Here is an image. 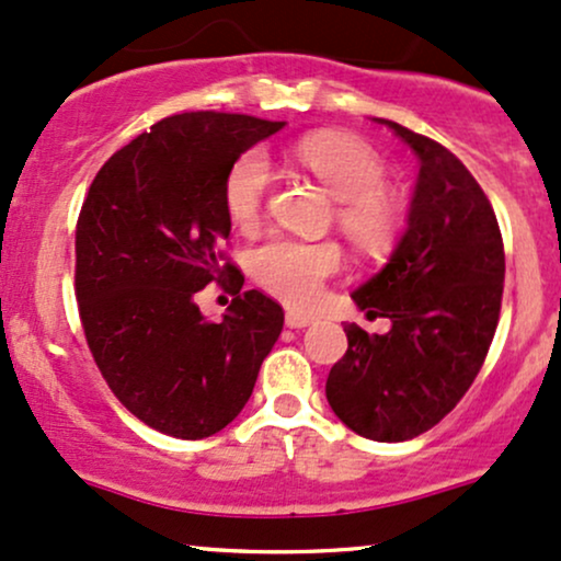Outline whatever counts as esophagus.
<instances>
[{
  "label": "esophagus",
  "mask_w": 561,
  "mask_h": 561,
  "mask_svg": "<svg viewBox=\"0 0 561 561\" xmlns=\"http://www.w3.org/2000/svg\"><path fill=\"white\" fill-rule=\"evenodd\" d=\"M285 323H287L289 329H306V327H310V323H313V319H310V316L295 313V310H287Z\"/></svg>",
  "instance_id": "1"
}]
</instances>
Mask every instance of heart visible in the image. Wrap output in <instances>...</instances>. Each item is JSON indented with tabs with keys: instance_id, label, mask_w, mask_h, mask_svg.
I'll return each instance as SVG.
<instances>
[{
	"instance_id": "1",
	"label": "heart",
	"mask_w": 561,
	"mask_h": 561,
	"mask_svg": "<svg viewBox=\"0 0 561 561\" xmlns=\"http://www.w3.org/2000/svg\"><path fill=\"white\" fill-rule=\"evenodd\" d=\"M295 159L313 172L327 191L340 201L336 221L355 248L383 253L394 245L402 229V208L383 191L387 170L368 144L342 133H313L298 140ZM272 185V167L261 151H248L229 167L225 180V206L234 225L259 221L263 201ZM342 268L336 242L272 238L251 255L253 279L293 308H308L319 300L323 282Z\"/></svg>"
}]
</instances>
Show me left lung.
<instances>
[{
  "instance_id": "obj_1",
  "label": "left lung",
  "mask_w": 561,
  "mask_h": 561,
  "mask_svg": "<svg viewBox=\"0 0 561 561\" xmlns=\"http://www.w3.org/2000/svg\"><path fill=\"white\" fill-rule=\"evenodd\" d=\"M421 161L408 227L379 274L353 293L387 334L347 323V353L327 379L334 415L374 442L434 428L476 381L504 289L496 214L473 174L442 144L379 119Z\"/></svg>"
}]
</instances>
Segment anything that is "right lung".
<instances>
[{
	"mask_svg": "<svg viewBox=\"0 0 561 561\" xmlns=\"http://www.w3.org/2000/svg\"><path fill=\"white\" fill-rule=\"evenodd\" d=\"M285 123L225 112L161 119L119 148L91 182L76 229V298L93 360L146 426L206 438L251 400L285 310L221 263L229 167ZM230 276L221 322L194 295Z\"/></svg>",
	"mask_w": 561,
	"mask_h": 561,
	"instance_id": "1",
	"label": "right lung"
}]
</instances>
